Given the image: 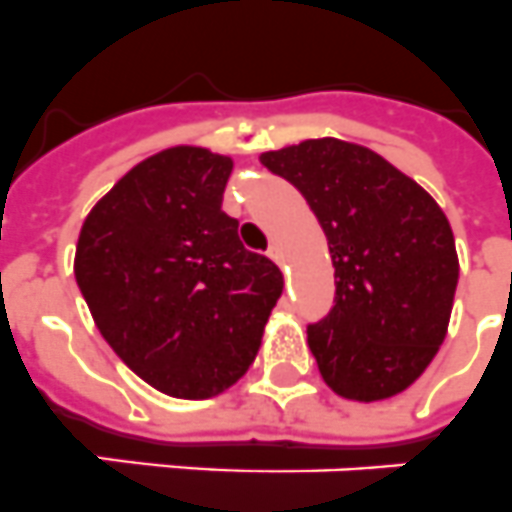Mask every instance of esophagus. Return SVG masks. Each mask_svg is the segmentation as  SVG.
<instances>
[{"instance_id": "34e87169", "label": "esophagus", "mask_w": 512, "mask_h": 512, "mask_svg": "<svg viewBox=\"0 0 512 512\" xmlns=\"http://www.w3.org/2000/svg\"><path fill=\"white\" fill-rule=\"evenodd\" d=\"M268 257H270V260H273V263L283 265V252H281V247H278V244H270Z\"/></svg>"}]
</instances>
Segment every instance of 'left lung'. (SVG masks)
<instances>
[{"label": "left lung", "mask_w": 512, "mask_h": 512, "mask_svg": "<svg viewBox=\"0 0 512 512\" xmlns=\"http://www.w3.org/2000/svg\"><path fill=\"white\" fill-rule=\"evenodd\" d=\"M302 192L328 236L333 309L307 325L322 380L382 401L422 375L445 341L458 255L440 205L369 148L322 137L260 156Z\"/></svg>", "instance_id": "1"}]
</instances>
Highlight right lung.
I'll list each match as a JSON object with an SVG mask.
<instances>
[{
  "label": "right lung",
  "mask_w": 512,
  "mask_h": 512,
  "mask_svg": "<svg viewBox=\"0 0 512 512\" xmlns=\"http://www.w3.org/2000/svg\"><path fill=\"white\" fill-rule=\"evenodd\" d=\"M231 158L179 145L145 158L85 218L75 278L101 336L148 385L213 398L255 362L283 273L221 210Z\"/></svg>",
  "instance_id": "add662e5"
}]
</instances>
